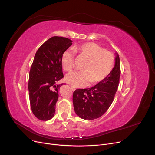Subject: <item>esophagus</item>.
<instances>
[{"label":"esophagus","instance_id":"34e87169","mask_svg":"<svg viewBox=\"0 0 155 155\" xmlns=\"http://www.w3.org/2000/svg\"><path fill=\"white\" fill-rule=\"evenodd\" d=\"M71 89H72V91H74L75 90H76V88H75L74 87H71Z\"/></svg>","mask_w":155,"mask_h":155}]
</instances>
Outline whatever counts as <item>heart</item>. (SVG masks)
Listing matches in <instances>:
<instances>
[{
  "mask_svg": "<svg viewBox=\"0 0 155 155\" xmlns=\"http://www.w3.org/2000/svg\"><path fill=\"white\" fill-rule=\"evenodd\" d=\"M76 52L87 59L84 64V71H74L68 74L65 79L74 87H85L91 81L99 83L109 76L114 68V59L112 54L94 43H87L74 48ZM63 68L67 72L75 67V53L64 51L61 56Z\"/></svg>",
  "mask_w": 155,
  "mask_h": 155,
  "instance_id": "b5f03b06",
  "label": "heart"
}]
</instances>
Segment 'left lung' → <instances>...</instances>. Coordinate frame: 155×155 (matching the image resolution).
<instances>
[{"mask_svg": "<svg viewBox=\"0 0 155 155\" xmlns=\"http://www.w3.org/2000/svg\"><path fill=\"white\" fill-rule=\"evenodd\" d=\"M115 55L114 67L109 76L92 88L74 91V110L81 118L92 120L100 118L111 105L118 90L120 77L119 55L115 53Z\"/></svg>", "mask_w": 155, "mask_h": 155, "instance_id": "obj_1", "label": "left lung"}]
</instances>
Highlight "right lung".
<instances>
[{
	"label": "right lung",
	"instance_id": "obj_1",
	"mask_svg": "<svg viewBox=\"0 0 155 155\" xmlns=\"http://www.w3.org/2000/svg\"><path fill=\"white\" fill-rule=\"evenodd\" d=\"M72 41L52 37L37 50L29 74L28 91L33 114L37 119L47 121L54 117L59 90L57 84L63 78L61 59Z\"/></svg>",
	"mask_w": 155,
	"mask_h": 155
}]
</instances>
